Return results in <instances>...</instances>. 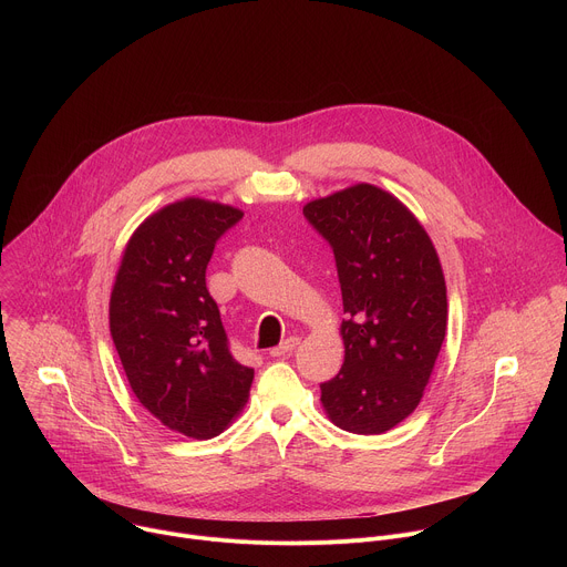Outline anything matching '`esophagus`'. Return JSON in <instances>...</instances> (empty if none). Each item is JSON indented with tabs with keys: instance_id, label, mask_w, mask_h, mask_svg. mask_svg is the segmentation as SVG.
Masks as SVG:
<instances>
[{
	"instance_id": "34e87169",
	"label": "esophagus",
	"mask_w": 567,
	"mask_h": 567,
	"mask_svg": "<svg viewBox=\"0 0 567 567\" xmlns=\"http://www.w3.org/2000/svg\"><path fill=\"white\" fill-rule=\"evenodd\" d=\"M298 346H300V339H298V337H289V339H285L278 348L269 350V354H271V357H285V354L293 352Z\"/></svg>"
}]
</instances>
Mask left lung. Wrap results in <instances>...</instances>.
Instances as JSON below:
<instances>
[{
  "instance_id": "obj_1",
  "label": "left lung",
  "mask_w": 567,
  "mask_h": 567,
  "mask_svg": "<svg viewBox=\"0 0 567 567\" xmlns=\"http://www.w3.org/2000/svg\"><path fill=\"white\" fill-rule=\"evenodd\" d=\"M330 241L343 311L341 372L320 383L328 417L379 435L422 401L446 337V282L433 241L394 195L354 184L302 208Z\"/></svg>"
}]
</instances>
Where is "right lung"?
<instances>
[{
	"instance_id": "right-lung-1",
	"label": "right lung",
	"mask_w": 567,
	"mask_h": 567,
	"mask_svg": "<svg viewBox=\"0 0 567 567\" xmlns=\"http://www.w3.org/2000/svg\"><path fill=\"white\" fill-rule=\"evenodd\" d=\"M241 215L199 197L152 213L132 233L112 287L110 332L132 392L161 424L195 440L219 435L254 383L206 289L215 241Z\"/></svg>"
}]
</instances>
